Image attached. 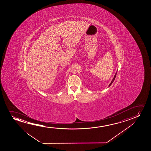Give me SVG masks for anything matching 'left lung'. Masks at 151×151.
<instances>
[{
  "mask_svg": "<svg viewBox=\"0 0 151 151\" xmlns=\"http://www.w3.org/2000/svg\"><path fill=\"white\" fill-rule=\"evenodd\" d=\"M117 71H118V70H117ZM116 73H117V72L116 73V74H115V75H114V78L112 79V80L111 82L110 83L109 85L108 86V87H109L111 85L112 83H113V82H114V79H115V78H116Z\"/></svg>",
  "mask_w": 151,
  "mask_h": 151,
  "instance_id": "obj_1",
  "label": "left lung"
}]
</instances>
